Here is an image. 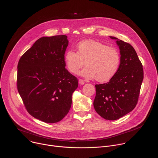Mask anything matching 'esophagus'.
<instances>
[{
	"mask_svg": "<svg viewBox=\"0 0 158 158\" xmlns=\"http://www.w3.org/2000/svg\"><path fill=\"white\" fill-rule=\"evenodd\" d=\"M84 83H85V82H84V81L83 79H79V84L82 85V84H84Z\"/></svg>",
	"mask_w": 158,
	"mask_h": 158,
	"instance_id": "esophagus-1",
	"label": "esophagus"
}]
</instances>
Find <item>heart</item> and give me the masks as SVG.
I'll list each match as a JSON object with an SVG mask.
<instances>
[{"label":"heart","mask_w":158,"mask_h":158,"mask_svg":"<svg viewBox=\"0 0 158 158\" xmlns=\"http://www.w3.org/2000/svg\"><path fill=\"white\" fill-rule=\"evenodd\" d=\"M64 60L68 71L76 73L84 65L86 66L81 74L89 79L98 82L110 81L117 73L121 64L119 51L101 42L87 39L80 42L76 52L67 51Z\"/></svg>","instance_id":"b5f03b06"}]
</instances>
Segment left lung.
Segmentation results:
<instances>
[{
	"mask_svg": "<svg viewBox=\"0 0 158 158\" xmlns=\"http://www.w3.org/2000/svg\"><path fill=\"white\" fill-rule=\"evenodd\" d=\"M116 39L121 54V64L108 82L96 84L94 107L107 120H116L132 111L138 104L144 77L143 68L136 51L127 42Z\"/></svg>",
	"mask_w": 158,
	"mask_h": 158,
	"instance_id": "8db88e82",
	"label": "left lung"
}]
</instances>
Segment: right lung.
<instances>
[{
    "label": "right lung",
    "mask_w": 158,
    "mask_h": 158,
    "mask_svg": "<svg viewBox=\"0 0 158 158\" xmlns=\"http://www.w3.org/2000/svg\"><path fill=\"white\" fill-rule=\"evenodd\" d=\"M65 35L39 39L19 59L18 92L29 113L44 123H55L68 113L78 79L67 71Z\"/></svg>",
    "instance_id": "obj_1"
}]
</instances>
